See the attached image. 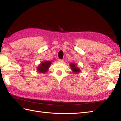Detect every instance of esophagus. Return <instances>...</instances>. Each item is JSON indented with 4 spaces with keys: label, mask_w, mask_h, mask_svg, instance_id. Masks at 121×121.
I'll use <instances>...</instances> for the list:
<instances>
[{
    "label": "esophagus",
    "mask_w": 121,
    "mask_h": 121,
    "mask_svg": "<svg viewBox=\"0 0 121 121\" xmlns=\"http://www.w3.org/2000/svg\"><path fill=\"white\" fill-rule=\"evenodd\" d=\"M58 61L59 62H61V63H62V62H64V60H62V59H59L58 60Z\"/></svg>",
    "instance_id": "esophagus-1"
}]
</instances>
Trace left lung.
Here are the masks:
<instances>
[{
	"label": "left lung",
	"mask_w": 121,
	"mask_h": 121,
	"mask_svg": "<svg viewBox=\"0 0 121 121\" xmlns=\"http://www.w3.org/2000/svg\"><path fill=\"white\" fill-rule=\"evenodd\" d=\"M70 67L73 72H74V73L78 74V73L81 72V70H80V69L77 67V65L75 63H71L70 64Z\"/></svg>",
	"instance_id": "obj_1"
}]
</instances>
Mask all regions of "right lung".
<instances>
[{
    "mask_svg": "<svg viewBox=\"0 0 121 121\" xmlns=\"http://www.w3.org/2000/svg\"><path fill=\"white\" fill-rule=\"evenodd\" d=\"M52 63V61H44L40 63L37 67V71L40 73H45L48 71Z\"/></svg>",
    "mask_w": 121,
    "mask_h": 121,
    "instance_id": "obj_1",
    "label": "right lung"
}]
</instances>
